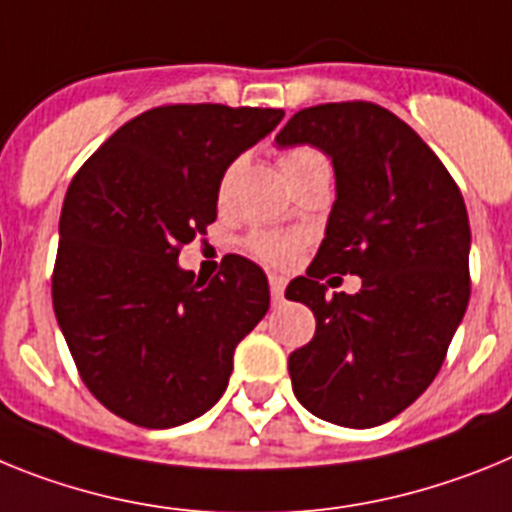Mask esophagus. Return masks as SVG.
<instances>
[{
  "instance_id": "esophagus-1",
  "label": "esophagus",
  "mask_w": 512,
  "mask_h": 512,
  "mask_svg": "<svg viewBox=\"0 0 512 512\" xmlns=\"http://www.w3.org/2000/svg\"><path fill=\"white\" fill-rule=\"evenodd\" d=\"M283 291H286V278H281V275H270V296H273L275 304L283 301Z\"/></svg>"
}]
</instances>
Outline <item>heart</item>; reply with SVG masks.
<instances>
[{"mask_svg": "<svg viewBox=\"0 0 512 512\" xmlns=\"http://www.w3.org/2000/svg\"><path fill=\"white\" fill-rule=\"evenodd\" d=\"M281 167L283 172H286V177L296 175V172L314 170V167L330 170L327 159H324L317 149H309V146H296V149L283 151ZM247 244H250L252 255L260 257L262 262L278 265V268L291 265V262L299 257L301 250L299 237H291V234H273V231H257V234H252Z\"/></svg>", "mask_w": 512, "mask_h": 512, "instance_id": "b5f03b06", "label": "heart"}]
</instances>
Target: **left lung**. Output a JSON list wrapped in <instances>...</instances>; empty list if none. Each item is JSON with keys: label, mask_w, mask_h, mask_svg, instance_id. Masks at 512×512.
I'll return each instance as SVG.
<instances>
[{"label": "left lung", "mask_w": 512, "mask_h": 512, "mask_svg": "<svg viewBox=\"0 0 512 512\" xmlns=\"http://www.w3.org/2000/svg\"><path fill=\"white\" fill-rule=\"evenodd\" d=\"M311 144L335 167V206L306 275L286 299L317 317L288 355L293 394L311 415L373 428L407 410L435 373L469 304V216L459 185L402 118L373 102L304 108L275 136ZM330 272L362 291L326 296Z\"/></svg>", "instance_id": "obj_1"}]
</instances>
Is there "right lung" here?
Masks as SVG:
<instances>
[{"mask_svg":"<svg viewBox=\"0 0 512 512\" xmlns=\"http://www.w3.org/2000/svg\"><path fill=\"white\" fill-rule=\"evenodd\" d=\"M283 118L275 108L162 105L121 126L66 190L53 311L79 376L113 415L175 428L219 402L234 348L270 306L247 257L195 281L182 244L216 221L229 164Z\"/></svg>","mask_w":512,"mask_h":512,"instance_id":"right-lung-1","label":"right lung"}]
</instances>
